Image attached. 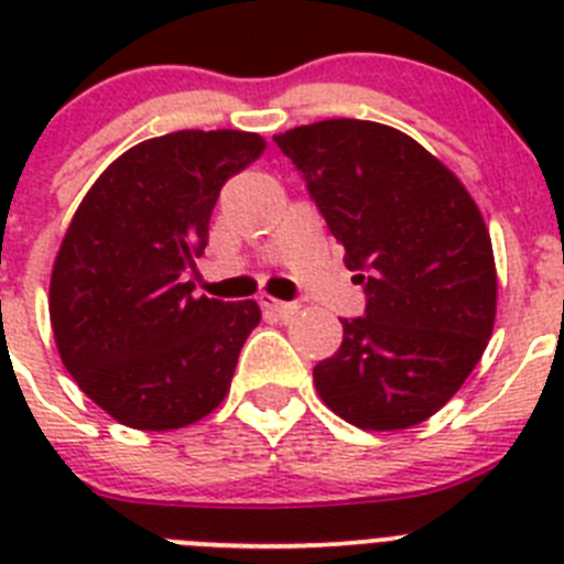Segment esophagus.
<instances>
[{"mask_svg": "<svg viewBox=\"0 0 564 564\" xmlns=\"http://www.w3.org/2000/svg\"><path fill=\"white\" fill-rule=\"evenodd\" d=\"M259 305L265 307V311H273L279 318H291L293 313L299 311L296 302H279V299H271V296L259 299Z\"/></svg>", "mask_w": 564, "mask_h": 564, "instance_id": "1", "label": "esophagus"}]
</instances>
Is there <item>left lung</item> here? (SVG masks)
<instances>
[{
    "instance_id": "1",
    "label": "left lung",
    "mask_w": 564,
    "mask_h": 564,
    "mask_svg": "<svg viewBox=\"0 0 564 564\" xmlns=\"http://www.w3.org/2000/svg\"><path fill=\"white\" fill-rule=\"evenodd\" d=\"M367 293L313 367L322 401L358 430H410L449 401L497 313L491 237L471 194L410 134L356 118L273 134Z\"/></svg>"
}]
</instances>
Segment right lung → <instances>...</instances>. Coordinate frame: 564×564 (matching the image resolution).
I'll use <instances>...</instances> for the list:
<instances>
[{"label": "right lung", "mask_w": 564, "mask_h": 564, "mask_svg": "<svg viewBox=\"0 0 564 564\" xmlns=\"http://www.w3.org/2000/svg\"><path fill=\"white\" fill-rule=\"evenodd\" d=\"M265 149L257 132L181 129L123 152L58 248L50 325L82 392L123 426L181 430L220 406L259 305L194 296L220 188Z\"/></svg>", "instance_id": "right-lung-1"}]
</instances>
